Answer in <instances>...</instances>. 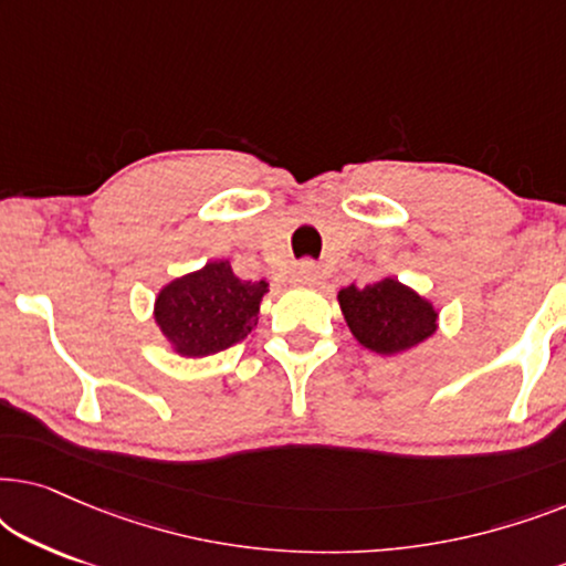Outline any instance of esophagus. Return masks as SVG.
<instances>
[{"instance_id": "obj_1", "label": "esophagus", "mask_w": 566, "mask_h": 566, "mask_svg": "<svg viewBox=\"0 0 566 566\" xmlns=\"http://www.w3.org/2000/svg\"><path fill=\"white\" fill-rule=\"evenodd\" d=\"M293 281H296L298 285H316L319 283V268H316L312 260L301 262V265L296 268V273H293Z\"/></svg>"}]
</instances>
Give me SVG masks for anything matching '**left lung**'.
I'll return each instance as SVG.
<instances>
[{"label":"left lung","instance_id":"8db88e82","mask_svg":"<svg viewBox=\"0 0 566 566\" xmlns=\"http://www.w3.org/2000/svg\"><path fill=\"white\" fill-rule=\"evenodd\" d=\"M353 337L378 355H397L420 345L438 329V312L428 298L397 277L370 285H347L337 293Z\"/></svg>","mask_w":566,"mask_h":566}]
</instances>
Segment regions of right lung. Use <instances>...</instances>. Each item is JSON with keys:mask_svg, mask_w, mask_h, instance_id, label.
<instances>
[{"mask_svg": "<svg viewBox=\"0 0 566 566\" xmlns=\"http://www.w3.org/2000/svg\"><path fill=\"white\" fill-rule=\"evenodd\" d=\"M265 293V281H242L229 260H216L167 283L154 301V319L177 355L206 358L250 335Z\"/></svg>", "mask_w": 566, "mask_h": 566, "instance_id": "1", "label": "right lung"}]
</instances>
